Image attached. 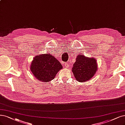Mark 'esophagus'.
<instances>
[{
  "mask_svg": "<svg viewBox=\"0 0 125 125\" xmlns=\"http://www.w3.org/2000/svg\"><path fill=\"white\" fill-rule=\"evenodd\" d=\"M64 66H65L66 68H67V67H68V66H69V65L68 64H67V63H65L64 64Z\"/></svg>",
  "mask_w": 125,
  "mask_h": 125,
  "instance_id": "1",
  "label": "esophagus"
}]
</instances>
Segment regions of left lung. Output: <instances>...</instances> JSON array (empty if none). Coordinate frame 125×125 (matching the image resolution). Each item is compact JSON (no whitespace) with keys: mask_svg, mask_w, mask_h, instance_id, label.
<instances>
[{"mask_svg":"<svg viewBox=\"0 0 125 125\" xmlns=\"http://www.w3.org/2000/svg\"><path fill=\"white\" fill-rule=\"evenodd\" d=\"M98 70V65L95 58H89L82 54L77 55L76 62L72 68L75 79L84 82L92 78Z\"/></svg>","mask_w":125,"mask_h":125,"instance_id":"obj_1","label":"left lung"}]
</instances>
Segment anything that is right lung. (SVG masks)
I'll return each instance as SVG.
<instances>
[{"mask_svg": "<svg viewBox=\"0 0 125 125\" xmlns=\"http://www.w3.org/2000/svg\"><path fill=\"white\" fill-rule=\"evenodd\" d=\"M30 68L37 79L46 83L52 80L63 66L52 54L45 53L36 55L31 62Z\"/></svg>", "mask_w": 125, "mask_h": 125, "instance_id": "right-lung-1", "label": "right lung"}]
</instances>
